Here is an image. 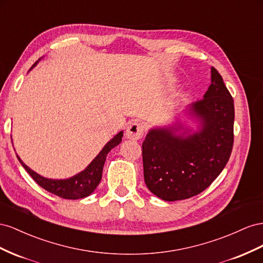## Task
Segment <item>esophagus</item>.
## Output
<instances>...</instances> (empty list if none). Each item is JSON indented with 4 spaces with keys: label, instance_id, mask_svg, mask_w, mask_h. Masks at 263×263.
<instances>
[{
    "label": "esophagus",
    "instance_id": "1",
    "mask_svg": "<svg viewBox=\"0 0 263 263\" xmlns=\"http://www.w3.org/2000/svg\"><path fill=\"white\" fill-rule=\"evenodd\" d=\"M144 127V124H142L140 122H132L127 125L125 137L130 140H140L143 137Z\"/></svg>",
    "mask_w": 263,
    "mask_h": 263
}]
</instances>
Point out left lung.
<instances>
[{"mask_svg": "<svg viewBox=\"0 0 263 263\" xmlns=\"http://www.w3.org/2000/svg\"><path fill=\"white\" fill-rule=\"evenodd\" d=\"M189 115L199 129L191 133L181 122L154 127L142 143L144 182L166 201L191 198L205 191L226 166L234 145V99L212 67V84Z\"/></svg>", "mask_w": 263, "mask_h": 263, "instance_id": "8db88e82", "label": "left lung"}]
</instances>
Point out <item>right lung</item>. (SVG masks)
I'll return each instance as SVG.
<instances>
[{
    "label": "right lung",
    "mask_w": 263,
    "mask_h": 263,
    "mask_svg": "<svg viewBox=\"0 0 263 263\" xmlns=\"http://www.w3.org/2000/svg\"><path fill=\"white\" fill-rule=\"evenodd\" d=\"M39 61H41V59H39ZM39 61L32 66L31 69L34 68L37 63H39ZM123 131H120L114 139H111L108 143L103 146L100 153L95 157L93 161L90 163L84 171H81L77 175L66 179H51L43 177L40 174H37L33 170L29 168L27 165L20 159L18 155L16 156L20 163L22 164V166L27 171V173L31 175L34 181L41 187H43L44 190H46L47 192L56 195V196L65 199H79L89 196L90 194L93 193V191L97 189V186L99 185L102 177V170L104 162H106L107 159V155L112 148L116 147L119 143H121Z\"/></svg>",
    "instance_id": "add662e5"
}]
</instances>
